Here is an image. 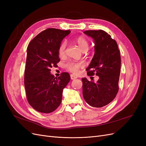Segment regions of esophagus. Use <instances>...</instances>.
Segmentation results:
<instances>
[{"label":"esophagus","mask_w":146,"mask_h":146,"mask_svg":"<svg viewBox=\"0 0 146 146\" xmlns=\"http://www.w3.org/2000/svg\"><path fill=\"white\" fill-rule=\"evenodd\" d=\"M70 79H71V80H75V79H76L77 78V77L74 76V74H70Z\"/></svg>","instance_id":"obj_1"}]
</instances>
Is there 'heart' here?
Segmentation results:
<instances>
[{
  "label": "heart",
  "instance_id": "obj_1",
  "mask_svg": "<svg viewBox=\"0 0 146 146\" xmlns=\"http://www.w3.org/2000/svg\"><path fill=\"white\" fill-rule=\"evenodd\" d=\"M78 46L80 47L81 50L83 52H86L89 48V42L87 39L83 36L77 37L74 39ZM66 47V43L63 41L60 44L58 48V55L62 57L65 54V50ZM83 66V64L80 62H76V61H69L65 64V67L69 71L74 74H77L78 70Z\"/></svg>",
  "mask_w": 146,
  "mask_h": 146
}]
</instances>
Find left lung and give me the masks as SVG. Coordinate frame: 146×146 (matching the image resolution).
<instances>
[{
    "label": "left lung",
    "mask_w": 146,
    "mask_h": 146,
    "mask_svg": "<svg viewBox=\"0 0 146 146\" xmlns=\"http://www.w3.org/2000/svg\"><path fill=\"white\" fill-rule=\"evenodd\" d=\"M84 33L94 39V55L86 68L88 76L99 77L97 82L82 78L83 96L91 107L101 108L115 98L119 90L121 55L116 41L102 30H86Z\"/></svg>",
    "instance_id": "1"
}]
</instances>
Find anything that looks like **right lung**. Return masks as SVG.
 Wrapping results in <instances>:
<instances>
[{"label": "right lung", "instance_id": "obj_1", "mask_svg": "<svg viewBox=\"0 0 146 146\" xmlns=\"http://www.w3.org/2000/svg\"><path fill=\"white\" fill-rule=\"evenodd\" d=\"M70 30L49 28L36 35L27 47L24 86L29 104L37 111L52 113L62 100L64 88L70 80L67 72L55 77L50 68L60 61L58 48Z\"/></svg>", "mask_w": 146, "mask_h": 146}]
</instances>
